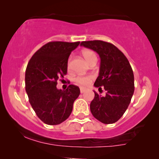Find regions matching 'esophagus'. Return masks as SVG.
Returning <instances> with one entry per match:
<instances>
[{
	"label": "esophagus",
	"instance_id": "1",
	"mask_svg": "<svg viewBox=\"0 0 159 159\" xmlns=\"http://www.w3.org/2000/svg\"><path fill=\"white\" fill-rule=\"evenodd\" d=\"M86 90H87V89H86L85 88L81 87V88H80V92H81V93H84V91H86Z\"/></svg>",
	"mask_w": 159,
	"mask_h": 159
}]
</instances>
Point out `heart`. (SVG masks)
<instances>
[{"instance_id": "1", "label": "heart", "mask_w": 159, "mask_h": 159, "mask_svg": "<svg viewBox=\"0 0 159 159\" xmlns=\"http://www.w3.org/2000/svg\"><path fill=\"white\" fill-rule=\"evenodd\" d=\"M82 55L84 57L86 61L90 64L93 61L97 60V56H96L95 53L94 51H91V50H84L82 51ZM67 67H68V69L70 68V58L68 59V63H67ZM93 79L92 75H78L76 76L74 78V81H75L76 84H80V85L85 86L88 85L90 82H91V80Z\"/></svg>"}]
</instances>
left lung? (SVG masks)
<instances>
[{"label":"left lung","mask_w":159,"mask_h":159,"mask_svg":"<svg viewBox=\"0 0 159 159\" xmlns=\"http://www.w3.org/2000/svg\"><path fill=\"white\" fill-rule=\"evenodd\" d=\"M81 46L96 51L101 58L100 71L94 85L105 96L94 92L90 109L104 124H113L127 110L134 91V74L127 57L117 47L103 41H82Z\"/></svg>","instance_id":"1"}]
</instances>
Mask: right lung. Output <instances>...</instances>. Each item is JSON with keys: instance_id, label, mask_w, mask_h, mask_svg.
Returning <instances> with one entry per match:
<instances>
[{"instance_id": "right-lung-1", "label": "right lung", "mask_w": 159, "mask_h": 159, "mask_svg": "<svg viewBox=\"0 0 159 159\" xmlns=\"http://www.w3.org/2000/svg\"><path fill=\"white\" fill-rule=\"evenodd\" d=\"M78 42L51 41L36 51L25 72V90L29 102L38 118L50 125L65 121L80 94L78 86L70 84L66 90L57 89V80L66 75L67 63Z\"/></svg>"}]
</instances>
